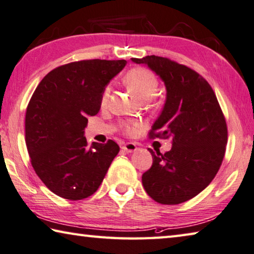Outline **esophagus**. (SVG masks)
<instances>
[{
	"instance_id": "34e87169",
	"label": "esophagus",
	"mask_w": 254,
	"mask_h": 254,
	"mask_svg": "<svg viewBox=\"0 0 254 254\" xmlns=\"http://www.w3.org/2000/svg\"><path fill=\"white\" fill-rule=\"evenodd\" d=\"M123 149L127 153H134L137 150V146L134 143H127L123 146Z\"/></svg>"
}]
</instances>
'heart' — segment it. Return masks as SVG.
<instances>
[{
    "instance_id": "obj_1",
    "label": "heart",
    "mask_w": 254,
    "mask_h": 254,
    "mask_svg": "<svg viewBox=\"0 0 254 254\" xmlns=\"http://www.w3.org/2000/svg\"><path fill=\"white\" fill-rule=\"evenodd\" d=\"M125 82L127 87L135 93V95L141 100H149L155 96L158 88V80L152 71L148 69L137 66L129 70L125 77ZM109 96V88H106L101 97V105H106ZM143 128V124L138 120L135 122L126 123L124 125V130L127 135L134 136L137 135Z\"/></svg>"
}]
</instances>
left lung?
<instances>
[{
    "label": "left lung",
    "instance_id": "obj_1",
    "mask_svg": "<svg viewBox=\"0 0 254 254\" xmlns=\"http://www.w3.org/2000/svg\"><path fill=\"white\" fill-rule=\"evenodd\" d=\"M131 61L147 65L165 84V104L150 134L172 138L164 155L148 149L153 165L141 176L143 186L161 204L186 202L211 183L223 161L228 143L223 113L210 84L194 70L157 56Z\"/></svg>",
    "mask_w": 254,
    "mask_h": 254
}]
</instances>
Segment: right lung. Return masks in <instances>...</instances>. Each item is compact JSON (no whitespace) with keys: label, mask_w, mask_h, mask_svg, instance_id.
Returning <instances> with one entry per match:
<instances>
[{"label":"right lung","mask_w":254,"mask_h":254,"mask_svg":"<svg viewBox=\"0 0 254 254\" xmlns=\"http://www.w3.org/2000/svg\"><path fill=\"white\" fill-rule=\"evenodd\" d=\"M126 60H82L58 66L44 77L26 108L25 143L35 173L58 196L77 201L99 188L119 146L93 141L84 128L100 110L107 84Z\"/></svg>","instance_id":"add662e5"}]
</instances>
